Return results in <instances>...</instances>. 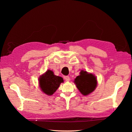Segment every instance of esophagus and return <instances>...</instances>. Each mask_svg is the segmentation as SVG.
Returning a JSON list of instances; mask_svg holds the SVG:
<instances>
[{"label":"esophagus","instance_id":"obj_1","mask_svg":"<svg viewBox=\"0 0 132 132\" xmlns=\"http://www.w3.org/2000/svg\"><path fill=\"white\" fill-rule=\"evenodd\" d=\"M64 79L65 80V81H70V77H69V76H65Z\"/></svg>","mask_w":132,"mask_h":132}]
</instances>
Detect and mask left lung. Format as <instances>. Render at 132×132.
I'll return each instance as SVG.
<instances>
[{"label": "left lung", "mask_w": 132, "mask_h": 132, "mask_svg": "<svg viewBox=\"0 0 132 132\" xmlns=\"http://www.w3.org/2000/svg\"><path fill=\"white\" fill-rule=\"evenodd\" d=\"M74 82L77 88L84 95H87L93 92L97 85V80L95 76L81 71L80 75L75 78Z\"/></svg>", "instance_id": "8db88e82"}]
</instances>
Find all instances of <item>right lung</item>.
Masks as SVG:
<instances>
[{"instance_id":"add662e5","label":"right lung","mask_w":132,"mask_h":132,"mask_svg":"<svg viewBox=\"0 0 132 132\" xmlns=\"http://www.w3.org/2000/svg\"><path fill=\"white\" fill-rule=\"evenodd\" d=\"M63 82L62 78L54 75L52 71L48 70L39 78V86L44 93L52 95Z\"/></svg>"}]
</instances>
